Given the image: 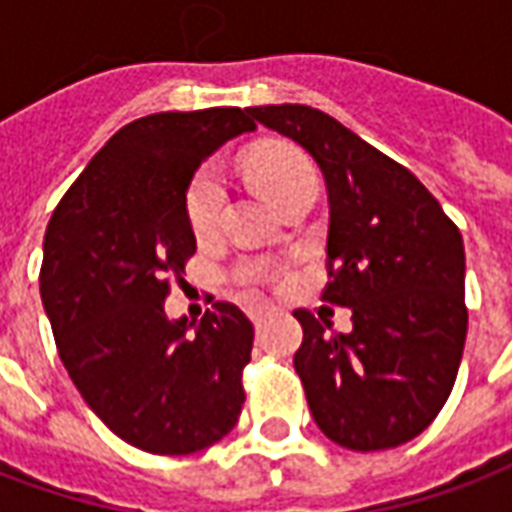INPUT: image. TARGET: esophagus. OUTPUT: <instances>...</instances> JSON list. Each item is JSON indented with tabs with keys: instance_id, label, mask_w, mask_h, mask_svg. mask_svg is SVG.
Wrapping results in <instances>:
<instances>
[{
	"instance_id": "1",
	"label": "esophagus",
	"mask_w": 512,
	"mask_h": 512,
	"mask_svg": "<svg viewBox=\"0 0 512 512\" xmlns=\"http://www.w3.org/2000/svg\"><path fill=\"white\" fill-rule=\"evenodd\" d=\"M270 311H272L270 305H251V308H248V316H251V322L259 324Z\"/></svg>"
}]
</instances>
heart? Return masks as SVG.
Returning <instances> with one entry per match:
<instances>
[{
	"instance_id": "b5f03b06",
	"label": "heart",
	"mask_w": 512,
	"mask_h": 512,
	"mask_svg": "<svg viewBox=\"0 0 512 512\" xmlns=\"http://www.w3.org/2000/svg\"><path fill=\"white\" fill-rule=\"evenodd\" d=\"M251 177L256 179L267 196L278 207L283 201L305 188H316V171L311 160L302 155L292 144H264L248 160ZM220 204H223V179L218 169H201L188 188V218L190 226L199 231H210L218 220Z\"/></svg>"
}]
</instances>
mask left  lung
<instances>
[{"label":"left lung","mask_w":512,"mask_h":512,"mask_svg":"<svg viewBox=\"0 0 512 512\" xmlns=\"http://www.w3.org/2000/svg\"><path fill=\"white\" fill-rule=\"evenodd\" d=\"M300 144L330 204L322 300L352 311V333L294 311V368L316 425L349 450H387L423 434L453 390L466 341L464 240L401 163L319 108H248Z\"/></svg>","instance_id":"1"}]
</instances>
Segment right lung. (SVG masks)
Here are the masks:
<instances>
[{
  "label": "right lung",
  "instance_id": "1",
  "mask_svg": "<svg viewBox=\"0 0 512 512\" xmlns=\"http://www.w3.org/2000/svg\"><path fill=\"white\" fill-rule=\"evenodd\" d=\"M256 122L248 108L163 111L100 149L48 220L40 297L59 357L92 412L128 445L190 455L237 425L253 324L215 302L199 324L169 319V275L196 253L193 174Z\"/></svg>",
  "mask_w": 512,
  "mask_h": 512
}]
</instances>
